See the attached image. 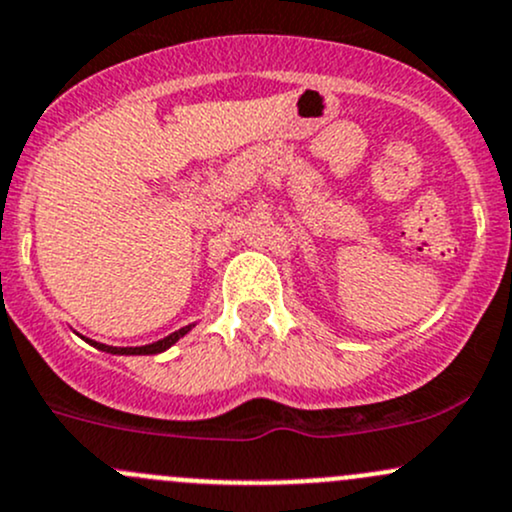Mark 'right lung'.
I'll use <instances>...</instances> for the list:
<instances>
[{
	"label": "right lung",
	"instance_id": "add662e5",
	"mask_svg": "<svg viewBox=\"0 0 512 512\" xmlns=\"http://www.w3.org/2000/svg\"><path fill=\"white\" fill-rule=\"evenodd\" d=\"M191 328H193V324H191V326H184V328H179V331L169 333V336H166V338H161V341H154V343H149V346L117 348V346H105V343H98V341H88V343H90V346H95V348H98V351H105V353H112V355H154V353H161V351H166V348H171V346H174V343L179 341L181 336H186V333L191 331Z\"/></svg>",
	"mask_w": 512,
	"mask_h": 512
}]
</instances>
